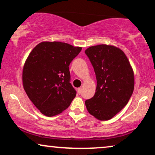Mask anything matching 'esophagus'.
<instances>
[{"instance_id":"esophagus-1","label":"esophagus","mask_w":155,"mask_h":155,"mask_svg":"<svg viewBox=\"0 0 155 155\" xmlns=\"http://www.w3.org/2000/svg\"><path fill=\"white\" fill-rule=\"evenodd\" d=\"M78 94H81V93H82V89L78 88Z\"/></svg>"}]
</instances>
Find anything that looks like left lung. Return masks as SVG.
I'll return each mask as SVG.
<instances>
[{
  "label": "left lung",
  "instance_id": "left-lung-1",
  "mask_svg": "<svg viewBox=\"0 0 155 155\" xmlns=\"http://www.w3.org/2000/svg\"><path fill=\"white\" fill-rule=\"evenodd\" d=\"M85 54L94 68L96 92L85 101L91 115L100 120H109L128 104L134 90V73L120 48L99 44L90 46Z\"/></svg>",
  "mask_w": 155,
  "mask_h": 155
}]
</instances>
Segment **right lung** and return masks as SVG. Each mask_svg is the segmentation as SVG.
Masks as SVG:
<instances>
[{
    "mask_svg": "<svg viewBox=\"0 0 155 155\" xmlns=\"http://www.w3.org/2000/svg\"><path fill=\"white\" fill-rule=\"evenodd\" d=\"M81 50L64 42L43 41L29 54L23 67V87L44 115L51 117L61 114L75 97L69 65Z\"/></svg>",
    "mask_w": 155,
    "mask_h": 155,
    "instance_id": "1",
    "label": "right lung"
}]
</instances>
